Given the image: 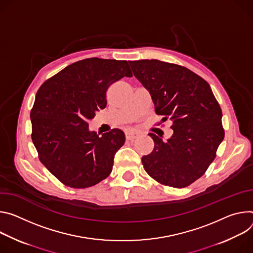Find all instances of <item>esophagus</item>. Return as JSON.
I'll list each match as a JSON object with an SVG mask.
<instances>
[{
	"label": "esophagus",
	"instance_id": "esophagus-1",
	"mask_svg": "<svg viewBox=\"0 0 253 253\" xmlns=\"http://www.w3.org/2000/svg\"><path fill=\"white\" fill-rule=\"evenodd\" d=\"M138 135H139V133L134 130L126 131V139H128V141H132V139L138 137Z\"/></svg>",
	"mask_w": 253,
	"mask_h": 253
}]
</instances>
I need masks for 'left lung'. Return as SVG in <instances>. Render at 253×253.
<instances>
[{
	"mask_svg": "<svg viewBox=\"0 0 253 253\" xmlns=\"http://www.w3.org/2000/svg\"><path fill=\"white\" fill-rule=\"evenodd\" d=\"M150 92L156 114L170 120L173 135L164 142L153 132V152L142 158L157 182L184 188L204 175L224 138L222 110L208 82L188 68L160 60L128 62Z\"/></svg>",
	"mask_w": 253,
	"mask_h": 253,
	"instance_id": "8db88e82",
	"label": "left lung"
}]
</instances>
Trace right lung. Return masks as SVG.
I'll return each instance as SVG.
<instances>
[{
  "mask_svg": "<svg viewBox=\"0 0 253 253\" xmlns=\"http://www.w3.org/2000/svg\"><path fill=\"white\" fill-rule=\"evenodd\" d=\"M131 77L127 61L87 58L46 80L31 110L32 141L41 163L64 185L88 188L109 176L126 141L122 129L90 131L88 121L106 106V91Z\"/></svg>",
  "mask_w": 253,
  "mask_h": 253,
  "instance_id": "right-lung-1",
  "label": "right lung"
}]
</instances>
